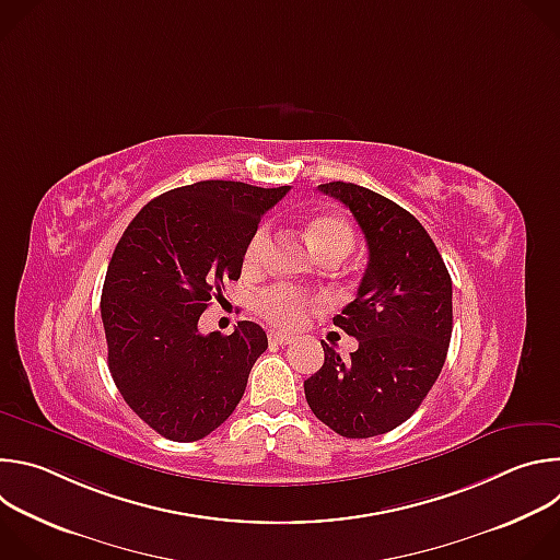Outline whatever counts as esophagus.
<instances>
[{
    "label": "esophagus",
    "instance_id": "esophagus-1",
    "mask_svg": "<svg viewBox=\"0 0 560 560\" xmlns=\"http://www.w3.org/2000/svg\"><path fill=\"white\" fill-rule=\"evenodd\" d=\"M268 339H270V343H275V346H288V343L294 341L292 335H285V332H279V330H272V332L268 335Z\"/></svg>",
    "mask_w": 560,
    "mask_h": 560
}]
</instances>
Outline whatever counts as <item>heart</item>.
<instances>
[{"label": "heart", "mask_w": 560, "mask_h": 560, "mask_svg": "<svg viewBox=\"0 0 560 560\" xmlns=\"http://www.w3.org/2000/svg\"><path fill=\"white\" fill-rule=\"evenodd\" d=\"M307 238L312 248L316 250L318 257H328V255H348L352 244H354V234L352 228L335 214H316L307 221L305 225ZM270 246V228L261 225L255 230L250 236V242L244 253V266L246 270H257L266 261ZM310 296H305L301 290L292 285H275L266 290L259 296V310L268 318L270 324L279 328H296L303 324L305 312L310 307Z\"/></svg>", "instance_id": "obj_1"}]
</instances>
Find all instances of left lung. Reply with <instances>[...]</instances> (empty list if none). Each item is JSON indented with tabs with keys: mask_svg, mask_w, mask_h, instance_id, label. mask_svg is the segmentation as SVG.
I'll return each mask as SVG.
<instances>
[{
	"mask_svg": "<svg viewBox=\"0 0 560 560\" xmlns=\"http://www.w3.org/2000/svg\"><path fill=\"white\" fill-rule=\"evenodd\" d=\"M346 203L368 244L357 299L335 326L359 341L350 359L322 341L326 361L305 383L318 421L370 439L408 421L436 383L452 337V279L428 230L406 208L357 184L318 186Z\"/></svg>",
	"mask_w": 560,
	"mask_h": 560,
	"instance_id": "1",
	"label": "left lung"
}]
</instances>
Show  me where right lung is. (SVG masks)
<instances>
[{
    "label": "right lung",
    "instance_id": "right-lung-1",
    "mask_svg": "<svg viewBox=\"0 0 560 560\" xmlns=\"http://www.w3.org/2000/svg\"><path fill=\"white\" fill-rule=\"evenodd\" d=\"M288 190L197 182L148 201L121 234L102 290L108 370L156 434L199 441L242 401L264 328L238 322L203 337L197 326L223 281L242 277L250 236Z\"/></svg>",
    "mask_w": 560,
    "mask_h": 560
}]
</instances>
